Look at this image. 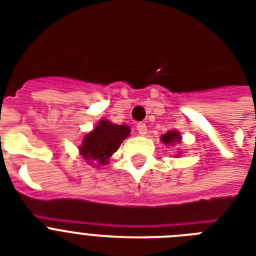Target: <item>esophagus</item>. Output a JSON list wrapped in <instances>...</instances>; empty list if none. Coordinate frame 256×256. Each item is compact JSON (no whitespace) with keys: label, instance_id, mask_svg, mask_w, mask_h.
Returning <instances> with one entry per match:
<instances>
[{"label":"esophagus","instance_id":"1","mask_svg":"<svg viewBox=\"0 0 256 256\" xmlns=\"http://www.w3.org/2000/svg\"><path fill=\"white\" fill-rule=\"evenodd\" d=\"M136 132H140V136H144V134H148V126L144 124H136Z\"/></svg>","mask_w":256,"mask_h":256}]
</instances>
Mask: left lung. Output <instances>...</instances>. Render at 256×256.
<instances>
[{"label": "left lung", "instance_id": "obj_1", "mask_svg": "<svg viewBox=\"0 0 256 256\" xmlns=\"http://www.w3.org/2000/svg\"><path fill=\"white\" fill-rule=\"evenodd\" d=\"M160 140L166 144H175V142H178L179 144V142H180V136H179L178 132H168V134L162 136Z\"/></svg>", "mask_w": 256, "mask_h": 256}]
</instances>
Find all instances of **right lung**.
<instances>
[{
  "label": "right lung",
  "instance_id": "add662e5",
  "mask_svg": "<svg viewBox=\"0 0 256 256\" xmlns=\"http://www.w3.org/2000/svg\"><path fill=\"white\" fill-rule=\"evenodd\" d=\"M130 134L126 124H114L102 120L92 132L84 138L80 148L81 156L86 160H96L98 164H108V160L118 150L124 138ZM92 164V162H90Z\"/></svg>",
  "mask_w": 256,
  "mask_h": 256
}]
</instances>
